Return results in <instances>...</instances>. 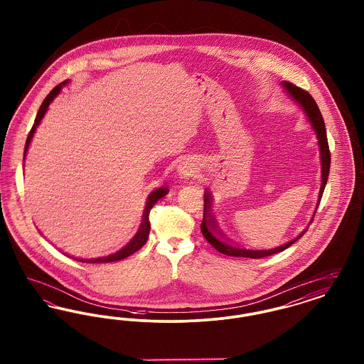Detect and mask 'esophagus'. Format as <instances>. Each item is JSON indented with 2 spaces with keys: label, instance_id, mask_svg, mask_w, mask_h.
Masks as SVG:
<instances>
[{
  "label": "esophagus",
  "instance_id": "34e87169",
  "mask_svg": "<svg viewBox=\"0 0 364 364\" xmlns=\"http://www.w3.org/2000/svg\"><path fill=\"white\" fill-rule=\"evenodd\" d=\"M195 169H196V168H195V165H193V164H191V162H183V164L178 166V172H180V174H181L183 177H190V176H193V173L196 172Z\"/></svg>",
  "mask_w": 364,
  "mask_h": 364
}]
</instances>
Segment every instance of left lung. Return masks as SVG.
Returning <instances> with one entry per match:
<instances>
[{"label": "left lung", "mask_w": 364, "mask_h": 364, "mask_svg": "<svg viewBox=\"0 0 364 364\" xmlns=\"http://www.w3.org/2000/svg\"><path fill=\"white\" fill-rule=\"evenodd\" d=\"M284 87L288 90L289 94H292L294 100L303 106V109L306 110L307 116L310 117V122H312L316 136L319 139V146H321V159H322V186H321V191H319V202L322 198V193L326 187L328 183V177H329L330 171V150L329 143H328V136H326V128H325V122H323V117L319 112V107L316 102L314 101L311 95L300 88V87L294 86L289 82H284L282 83ZM319 206V205H318ZM314 220V218H312ZM200 230L202 235L205 236V239L208 240L218 252L225 254L228 257H242V258H252V259H260L264 257H270L274 255L277 252H281L284 250H287L288 247H291L294 242H297L304 233L301 232L296 239L291 240V242L273 248V250H245V248H239L237 245H233L226 240L225 237L221 235V232L217 228V223L214 220V215L211 213V195L208 191H205V208H203V220L200 224Z\"/></svg>", "instance_id": "1"}]
</instances>
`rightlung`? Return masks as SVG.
Returning <instances> with one entry per match:
<instances>
[{"label":"right lung","instance_id":"add662e5","mask_svg":"<svg viewBox=\"0 0 364 364\" xmlns=\"http://www.w3.org/2000/svg\"><path fill=\"white\" fill-rule=\"evenodd\" d=\"M65 83H67V82H64V83L57 85V86L54 87L52 91L49 92V95L45 98V101L41 105V107H39V110H38V114H36V117H35L34 125H33V128H31V131H30V134H28V136H27V140H26L24 156H26V153H27V150H28V146H30V141H31V139H33V135H34L36 127L39 125V122L43 119V116H45V113H46L49 105L52 104L53 100L55 98V95L60 92L61 87H63V85H65ZM168 192H169L168 187H161V188H158V190L153 191V192L149 195L146 208H144V211H143V218H141V224H140V228H139L138 233H136L135 237H134L131 242H128L124 248H122L120 251H117V252H114V254H112V255H107V257H102V258L77 260H79V262H86V263H109V262H116V260L124 259V258L132 255L134 252H136L138 250H140V248L146 244L147 237H149V233H150V228H151V226H150V220H149L150 210H151L156 202H158L161 198H164Z\"/></svg>","mask_w":364,"mask_h":364}]
</instances>
